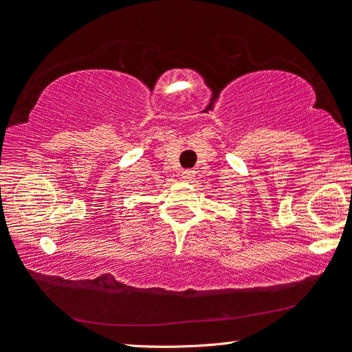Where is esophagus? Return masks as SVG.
Wrapping results in <instances>:
<instances>
[{"mask_svg": "<svg viewBox=\"0 0 352 352\" xmlns=\"http://www.w3.org/2000/svg\"><path fill=\"white\" fill-rule=\"evenodd\" d=\"M194 177H195V170H190V169H186L182 172V178L184 182H194Z\"/></svg>", "mask_w": 352, "mask_h": 352, "instance_id": "34e87169", "label": "esophagus"}]
</instances>
